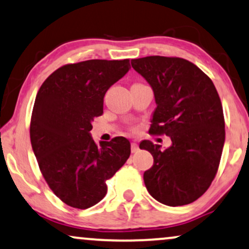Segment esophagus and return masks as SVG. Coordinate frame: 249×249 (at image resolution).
I'll list each match as a JSON object with an SVG mask.
<instances>
[{
	"instance_id": "esophagus-1",
	"label": "esophagus",
	"mask_w": 249,
	"mask_h": 249,
	"mask_svg": "<svg viewBox=\"0 0 249 249\" xmlns=\"http://www.w3.org/2000/svg\"><path fill=\"white\" fill-rule=\"evenodd\" d=\"M131 150H132V152H133V154L139 150V144L137 143V142H132V143H131Z\"/></svg>"
}]
</instances>
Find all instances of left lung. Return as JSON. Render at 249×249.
Masks as SVG:
<instances>
[{"label":"left lung","mask_w":249,"mask_h":249,"mask_svg":"<svg viewBox=\"0 0 249 249\" xmlns=\"http://www.w3.org/2000/svg\"><path fill=\"white\" fill-rule=\"evenodd\" d=\"M131 64L154 90L157 108L149 133L172 140L165 150L149 140L140 143L154 157L143 174L147 190L167 206L194 203L210 188L223 150L224 116L216 89L185 59L150 55Z\"/></svg>","instance_id":"left-lung-1"}]
</instances>
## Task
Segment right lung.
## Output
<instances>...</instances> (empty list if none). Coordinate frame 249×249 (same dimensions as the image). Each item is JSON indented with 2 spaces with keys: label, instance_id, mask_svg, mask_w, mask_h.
<instances>
[{
  "label": "right lung",
  "instance_id": "add662e5",
  "mask_svg": "<svg viewBox=\"0 0 249 249\" xmlns=\"http://www.w3.org/2000/svg\"><path fill=\"white\" fill-rule=\"evenodd\" d=\"M130 60H86L54 71L41 85L31 118V142L50 189L68 206L86 210L107 194L106 181L126 163L127 139L92 140V122L104 112L108 89Z\"/></svg>",
  "mask_w": 249,
  "mask_h": 249
}]
</instances>
